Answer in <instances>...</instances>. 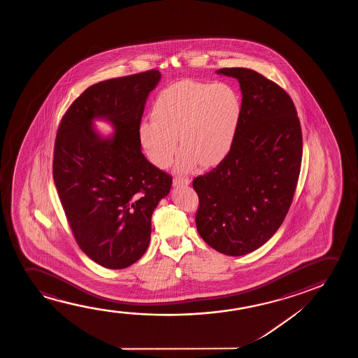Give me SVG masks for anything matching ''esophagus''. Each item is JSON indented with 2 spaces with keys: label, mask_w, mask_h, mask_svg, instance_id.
Wrapping results in <instances>:
<instances>
[{
  "label": "esophagus",
  "mask_w": 358,
  "mask_h": 358,
  "mask_svg": "<svg viewBox=\"0 0 358 358\" xmlns=\"http://www.w3.org/2000/svg\"><path fill=\"white\" fill-rule=\"evenodd\" d=\"M191 183V180L187 178V177H175L173 178V186H188Z\"/></svg>",
  "instance_id": "obj_1"
}]
</instances>
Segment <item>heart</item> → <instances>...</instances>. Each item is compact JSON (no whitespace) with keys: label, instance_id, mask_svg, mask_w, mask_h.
Masks as SVG:
<instances>
[{"label":"heart","instance_id":"b5f03b06","mask_svg":"<svg viewBox=\"0 0 358 358\" xmlns=\"http://www.w3.org/2000/svg\"><path fill=\"white\" fill-rule=\"evenodd\" d=\"M241 117L242 101L231 84L182 80L159 94L152 105V122L141 124L139 137L157 167L171 164L178 137L183 152L177 167L191 171L198 162L214 166L227 157Z\"/></svg>","mask_w":358,"mask_h":358}]
</instances>
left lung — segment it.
<instances>
[{
    "mask_svg": "<svg viewBox=\"0 0 358 358\" xmlns=\"http://www.w3.org/2000/svg\"><path fill=\"white\" fill-rule=\"evenodd\" d=\"M242 92V117L222 162L193 180L198 234L222 255H247L284 222L299 181L302 131L292 99L248 69H221Z\"/></svg>",
    "mask_w": 358,
    "mask_h": 358,
    "instance_id": "8db88e82",
    "label": "left lung"
}]
</instances>
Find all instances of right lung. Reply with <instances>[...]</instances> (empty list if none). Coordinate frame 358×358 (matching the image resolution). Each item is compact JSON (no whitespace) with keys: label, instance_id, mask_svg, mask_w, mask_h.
<instances>
[{"label":"right lung","instance_id":"add662e5","mask_svg":"<svg viewBox=\"0 0 358 358\" xmlns=\"http://www.w3.org/2000/svg\"><path fill=\"white\" fill-rule=\"evenodd\" d=\"M162 79L150 69L94 84L74 100L55 141L52 175L80 250L108 269H124L145 253L152 211L172 177L147 160L139 128L147 98ZM115 133L103 138L92 121Z\"/></svg>","mask_w":358,"mask_h":358}]
</instances>
